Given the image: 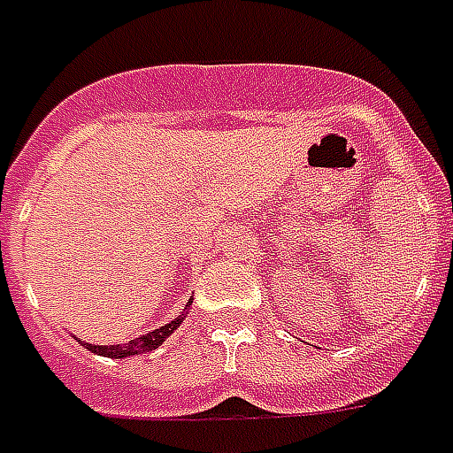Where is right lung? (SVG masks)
<instances>
[{"mask_svg": "<svg viewBox=\"0 0 453 453\" xmlns=\"http://www.w3.org/2000/svg\"><path fill=\"white\" fill-rule=\"evenodd\" d=\"M192 305V298L188 301V305H185V310L180 312V315L176 317V319H171L169 324H164V326H159V329H152L150 334H145V336L141 338H134V341H129V343H117V345H94V343H80L87 348V350L96 352V355H103V357H112V359H124V357H134V355H143V352H152L155 348H159V345L166 341V338L173 334V331L183 324V319L188 317V310H190Z\"/></svg>", "mask_w": 453, "mask_h": 453, "instance_id": "obj_1", "label": "right lung"}]
</instances>
